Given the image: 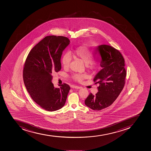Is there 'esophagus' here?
I'll use <instances>...</instances> for the list:
<instances>
[{
    "label": "esophagus",
    "mask_w": 151,
    "mask_h": 151,
    "mask_svg": "<svg viewBox=\"0 0 151 151\" xmlns=\"http://www.w3.org/2000/svg\"><path fill=\"white\" fill-rule=\"evenodd\" d=\"M72 88H76V89H80L81 87H80V86H72Z\"/></svg>",
    "instance_id": "esophagus-1"
}]
</instances>
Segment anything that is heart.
Here are the masks:
<instances>
[{"label": "heart", "mask_w": 151, "mask_h": 151, "mask_svg": "<svg viewBox=\"0 0 151 151\" xmlns=\"http://www.w3.org/2000/svg\"><path fill=\"white\" fill-rule=\"evenodd\" d=\"M71 56L74 58L79 59L86 63V66L89 70H94L97 69L99 63L97 58H93V53L90 48L86 45H82L76 48L70 53H66L62 57V64L63 68L66 69L69 68L71 60ZM86 78L83 74H75L72 75V78L78 82H82Z\"/></svg>", "instance_id": "obj_1"}]
</instances>
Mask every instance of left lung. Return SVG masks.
I'll return each mask as SVG.
<instances>
[{
  "label": "left lung",
  "mask_w": 151,
  "mask_h": 151,
  "mask_svg": "<svg viewBox=\"0 0 151 151\" xmlns=\"http://www.w3.org/2000/svg\"><path fill=\"white\" fill-rule=\"evenodd\" d=\"M97 50L102 60L99 71L93 81L98 83V92L95 96L89 94L85 100V105L94 111L110 106L123 89L126 77L125 60L120 51L109 45H100Z\"/></svg>",
  "instance_id": "left-lung-1"
}]
</instances>
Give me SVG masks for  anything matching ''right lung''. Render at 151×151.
I'll return each mask as SVG.
<instances>
[{
  "label": "right lung",
  "instance_id": "obj_1",
  "mask_svg": "<svg viewBox=\"0 0 151 151\" xmlns=\"http://www.w3.org/2000/svg\"><path fill=\"white\" fill-rule=\"evenodd\" d=\"M70 40L63 36L43 38L31 50L25 62L23 78L25 86L33 100L49 111L63 108L70 88L63 83L55 88L52 74L61 69L63 51Z\"/></svg>",
  "mask_w": 151,
  "mask_h": 151
}]
</instances>
